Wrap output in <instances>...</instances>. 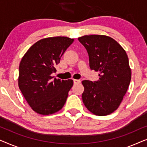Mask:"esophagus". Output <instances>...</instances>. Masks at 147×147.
I'll use <instances>...</instances> for the list:
<instances>
[{"instance_id":"obj_1","label":"esophagus","mask_w":147,"mask_h":147,"mask_svg":"<svg viewBox=\"0 0 147 147\" xmlns=\"http://www.w3.org/2000/svg\"><path fill=\"white\" fill-rule=\"evenodd\" d=\"M80 82H81V81H80V80H74V84H80Z\"/></svg>"}]
</instances>
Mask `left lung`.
<instances>
[{
    "label": "left lung",
    "instance_id": "obj_1",
    "mask_svg": "<svg viewBox=\"0 0 147 147\" xmlns=\"http://www.w3.org/2000/svg\"><path fill=\"white\" fill-rule=\"evenodd\" d=\"M78 40L87 50L91 69L100 72L98 81L82 82V100L92 114L108 115L119 107L129 86L131 69L127 54L108 36L84 35Z\"/></svg>",
    "mask_w": 147,
    "mask_h": 147
}]
</instances>
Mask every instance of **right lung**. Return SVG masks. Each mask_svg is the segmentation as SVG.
<instances>
[{
  "mask_svg": "<svg viewBox=\"0 0 147 147\" xmlns=\"http://www.w3.org/2000/svg\"><path fill=\"white\" fill-rule=\"evenodd\" d=\"M67 37L44 38L34 43L20 62L18 84L26 101L37 114L49 115L63 108L72 80L53 79L55 66L73 43Z\"/></svg>",
  "mask_w": 147,
  "mask_h": 147,
  "instance_id": "1",
  "label": "right lung"
}]
</instances>
